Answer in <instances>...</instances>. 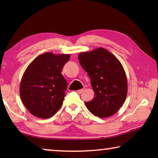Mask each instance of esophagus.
<instances>
[{
	"mask_svg": "<svg viewBox=\"0 0 158 158\" xmlns=\"http://www.w3.org/2000/svg\"><path fill=\"white\" fill-rule=\"evenodd\" d=\"M83 89H81V90H77V94H81V93L82 92H83Z\"/></svg>",
	"mask_w": 158,
	"mask_h": 158,
	"instance_id": "1",
	"label": "esophagus"
}]
</instances>
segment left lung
Instances as JSON below:
<instances>
[{
	"mask_svg": "<svg viewBox=\"0 0 158 158\" xmlns=\"http://www.w3.org/2000/svg\"><path fill=\"white\" fill-rule=\"evenodd\" d=\"M80 64L86 71L94 90V98L85 102L94 116H111L118 111L127 94V80L122 64L103 48L78 55Z\"/></svg>",
	"mask_w": 158,
	"mask_h": 158,
	"instance_id": "left-lung-1",
	"label": "left lung"
}]
</instances>
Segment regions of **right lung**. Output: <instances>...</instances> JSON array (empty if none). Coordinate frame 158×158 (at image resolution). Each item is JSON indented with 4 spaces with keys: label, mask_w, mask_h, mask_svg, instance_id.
<instances>
[{
    "label": "right lung",
    "mask_w": 158,
    "mask_h": 158,
    "mask_svg": "<svg viewBox=\"0 0 158 158\" xmlns=\"http://www.w3.org/2000/svg\"><path fill=\"white\" fill-rule=\"evenodd\" d=\"M69 60V55L47 52L28 66L20 83V96L32 115L49 118L62 106L68 83L61 73Z\"/></svg>",
    "instance_id": "1"
}]
</instances>
